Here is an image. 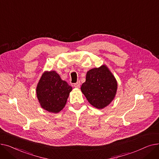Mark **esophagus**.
Wrapping results in <instances>:
<instances>
[{"label": "esophagus", "mask_w": 159, "mask_h": 159, "mask_svg": "<svg viewBox=\"0 0 159 159\" xmlns=\"http://www.w3.org/2000/svg\"><path fill=\"white\" fill-rule=\"evenodd\" d=\"M80 82L79 81V82H76V83H75V84H73V86L75 87V88H80Z\"/></svg>", "instance_id": "1"}]
</instances>
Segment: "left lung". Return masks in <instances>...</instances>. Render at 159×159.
<instances>
[{"mask_svg": "<svg viewBox=\"0 0 159 159\" xmlns=\"http://www.w3.org/2000/svg\"><path fill=\"white\" fill-rule=\"evenodd\" d=\"M80 89L91 105L98 109H103L114 99L117 82L106 66L102 65L87 72L86 82Z\"/></svg>", "mask_w": 159, "mask_h": 159, "instance_id": "1", "label": "left lung"}]
</instances>
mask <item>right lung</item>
<instances>
[{
    "label": "right lung",
    "instance_id": "1",
    "mask_svg": "<svg viewBox=\"0 0 159 159\" xmlns=\"http://www.w3.org/2000/svg\"><path fill=\"white\" fill-rule=\"evenodd\" d=\"M72 90L55 71L44 72L37 86V96L41 107L49 112L61 111Z\"/></svg>",
    "mask_w": 159,
    "mask_h": 159
}]
</instances>
